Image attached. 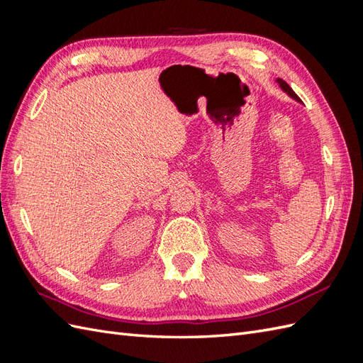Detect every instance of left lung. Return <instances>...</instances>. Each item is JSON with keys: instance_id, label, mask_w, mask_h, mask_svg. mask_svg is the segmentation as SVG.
Instances as JSON below:
<instances>
[{"instance_id": "left-lung-1", "label": "left lung", "mask_w": 363, "mask_h": 363, "mask_svg": "<svg viewBox=\"0 0 363 363\" xmlns=\"http://www.w3.org/2000/svg\"><path fill=\"white\" fill-rule=\"evenodd\" d=\"M276 82L279 83V86L281 87V91H283V92H286V94H288V95H289L291 98H294V100H295V101H298V103H301V100H300V98H298V95H296V94H295V92H294V91L291 89V86H289V84H288L286 82H284V80H281V79H277Z\"/></svg>"}]
</instances>
